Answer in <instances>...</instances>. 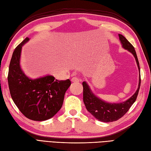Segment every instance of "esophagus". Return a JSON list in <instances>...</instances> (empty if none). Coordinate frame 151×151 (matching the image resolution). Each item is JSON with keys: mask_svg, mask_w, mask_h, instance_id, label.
Segmentation results:
<instances>
[{"mask_svg": "<svg viewBox=\"0 0 151 151\" xmlns=\"http://www.w3.org/2000/svg\"><path fill=\"white\" fill-rule=\"evenodd\" d=\"M80 80L77 77H73L71 78V82H78Z\"/></svg>", "mask_w": 151, "mask_h": 151, "instance_id": "obj_1", "label": "esophagus"}]
</instances>
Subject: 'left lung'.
Segmentation results:
<instances>
[{
    "mask_svg": "<svg viewBox=\"0 0 151 151\" xmlns=\"http://www.w3.org/2000/svg\"><path fill=\"white\" fill-rule=\"evenodd\" d=\"M119 37L122 47L124 49L129 50L134 55L136 61L137 67H138L139 71V84L135 93L128 100L121 103H108L102 101V99H99L93 93L87 83L86 82H82L83 101H84L86 109L97 119L100 121L106 122V123L113 122L119 119L129 111L130 108L132 106V105L136 100L141 84L139 64L134 47L123 35L119 34Z\"/></svg>",
    "mask_w": 151,
    "mask_h": 151,
    "instance_id": "1",
    "label": "left lung"
}]
</instances>
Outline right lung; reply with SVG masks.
Here are the masks:
<instances>
[{
    "mask_svg": "<svg viewBox=\"0 0 151 151\" xmlns=\"http://www.w3.org/2000/svg\"><path fill=\"white\" fill-rule=\"evenodd\" d=\"M28 41L29 38H25L13 52L8 76L9 92L25 117L33 121H45L62 108L70 81L69 79L58 81L52 75L36 79L28 78L20 66L22 47Z\"/></svg>",
    "mask_w": 151,
    "mask_h": 151,
    "instance_id": "1",
    "label": "right lung"
}]
</instances>
